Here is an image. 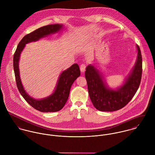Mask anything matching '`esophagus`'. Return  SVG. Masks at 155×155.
I'll list each match as a JSON object with an SVG mask.
<instances>
[{
    "instance_id": "esophagus-1",
    "label": "esophagus",
    "mask_w": 155,
    "mask_h": 155,
    "mask_svg": "<svg viewBox=\"0 0 155 155\" xmlns=\"http://www.w3.org/2000/svg\"><path fill=\"white\" fill-rule=\"evenodd\" d=\"M86 65L85 64H82L80 66V71L82 73H84L86 71Z\"/></svg>"
}]
</instances>
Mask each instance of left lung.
I'll use <instances>...</instances> for the list:
<instances>
[{"instance_id":"1","label":"left lung","mask_w":155,"mask_h":155,"mask_svg":"<svg viewBox=\"0 0 155 155\" xmlns=\"http://www.w3.org/2000/svg\"><path fill=\"white\" fill-rule=\"evenodd\" d=\"M137 61L124 83L117 90L108 88L104 78L94 65L86 68L85 77L88 92L94 107L101 111H114L124 108L132 99L140 84L142 75V56L140 47L136 45Z\"/></svg>"}]
</instances>
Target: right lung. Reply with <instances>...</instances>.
<instances>
[{"label": "right lung", "mask_w": 155, "mask_h": 155, "mask_svg": "<svg viewBox=\"0 0 155 155\" xmlns=\"http://www.w3.org/2000/svg\"><path fill=\"white\" fill-rule=\"evenodd\" d=\"M62 28V25H50L40 28L26 35L19 42L14 55L13 65L17 88L26 102L33 108L41 112H56L60 111L64 107L68 99L72 84L80 75L79 66L75 63L62 72L56 89L50 96L42 99H35L26 93L21 83L18 68L20 54L26 44L36 41L44 36L56 33Z\"/></svg>", "instance_id": "obj_1"}]
</instances>
